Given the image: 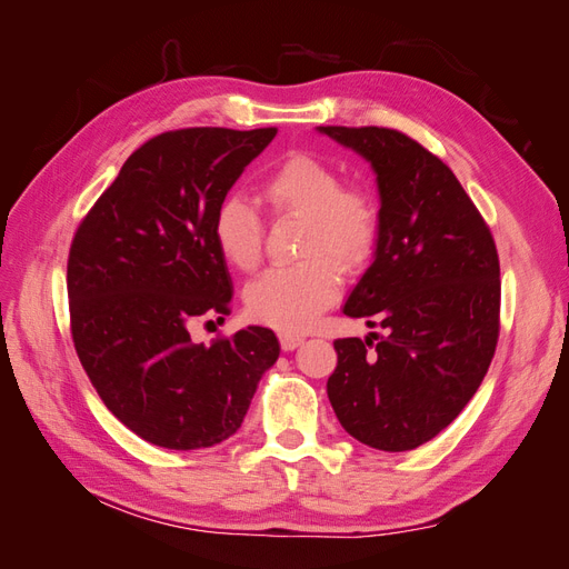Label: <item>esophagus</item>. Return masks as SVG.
I'll return each mask as SVG.
<instances>
[{
  "label": "esophagus",
  "mask_w": 569,
  "mask_h": 569,
  "mask_svg": "<svg viewBox=\"0 0 569 569\" xmlns=\"http://www.w3.org/2000/svg\"><path fill=\"white\" fill-rule=\"evenodd\" d=\"M301 343H303V337L289 335V332H280V347H282L284 351H295L297 347H301Z\"/></svg>",
  "instance_id": "esophagus-1"
}]
</instances>
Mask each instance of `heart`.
I'll list each match as a JSON object with an SVG mask.
<instances>
[{
    "mask_svg": "<svg viewBox=\"0 0 569 569\" xmlns=\"http://www.w3.org/2000/svg\"><path fill=\"white\" fill-rule=\"evenodd\" d=\"M272 216H301L303 261L266 270L244 291L256 322L303 332L341 295V272L363 266L380 234V209L360 184H341L337 168L311 153H289L261 182ZM213 242L226 263L249 272L263 256V218L239 194L220 199L211 220Z\"/></svg>",
    "mask_w": 569,
    "mask_h": 569,
    "instance_id": "obj_1",
    "label": "heart"
}]
</instances>
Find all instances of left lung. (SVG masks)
<instances>
[{"instance_id": "obj_1", "label": "left lung", "mask_w": 569, "mask_h": 569, "mask_svg": "<svg viewBox=\"0 0 569 569\" xmlns=\"http://www.w3.org/2000/svg\"><path fill=\"white\" fill-rule=\"evenodd\" d=\"M318 130L377 173L375 261L343 316L387 332L335 341L327 396L360 443L418 449L460 416L491 366L501 330L496 242L453 170L412 137L377 126Z\"/></svg>"}]
</instances>
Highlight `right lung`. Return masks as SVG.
Instances as JSON below:
<instances>
[{
  "instance_id": "obj_1",
  "label": "right lung",
  "mask_w": 569,
  "mask_h": 569,
  "mask_svg": "<svg viewBox=\"0 0 569 569\" xmlns=\"http://www.w3.org/2000/svg\"><path fill=\"white\" fill-rule=\"evenodd\" d=\"M278 128H182L151 137L76 230L68 308L99 399L137 437L176 451L232 437L278 360L268 327L194 343L189 327L228 316L232 282L211 220Z\"/></svg>"
}]
</instances>
